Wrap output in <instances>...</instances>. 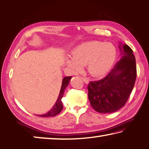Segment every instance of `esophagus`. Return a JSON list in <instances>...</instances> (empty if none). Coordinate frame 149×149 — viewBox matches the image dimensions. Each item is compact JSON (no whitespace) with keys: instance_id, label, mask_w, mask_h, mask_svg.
Returning <instances> with one entry per match:
<instances>
[{"instance_id":"1","label":"esophagus","mask_w":149,"mask_h":149,"mask_svg":"<svg viewBox=\"0 0 149 149\" xmlns=\"http://www.w3.org/2000/svg\"><path fill=\"white\" fill-rule=\"evenodd\" d=\"M81 79L83 80V81L85 82V83H88V82H89V81H88V78H86V77H81Z\"/></svg>"}]
</instances>
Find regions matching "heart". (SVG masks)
Here are the masks:
<instances>
[{"label": "heart", "mask_w": 149, "mask_h": 149, "mask_svg": "<svg viewBox=\"0 0 149 149\" xmlns=\"http://www.w3.org/2000/svg\"><path fill=\"white\" fill-rule=\"evenodd\" d=\"M116 57L114 45L99 41L85 42L75 47L72 58L66 63L75 72L81 66H86L87 72L93 76L99 77L109 71Z\"/></svg>", "instance_id": "heart-1"}]
</instances>
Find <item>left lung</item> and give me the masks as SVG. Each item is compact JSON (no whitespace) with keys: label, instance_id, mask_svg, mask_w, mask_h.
I'll list each match as a JSON object with an SVG mask.
<instances>
[{"label":"left lung","instance_id":"1","mask_svg":"<svg viewBox=\"0 0 149 149\" xmlns=\"http://www.w3.org/2000/svg\"><path fill=\"white\" fill-rule=\"evenodd\" d=\"M121 58L103 79L88 85L91 107L101 113H111L123 107L128 101L136 82L137 68L133 51L120 44Z\"/></svg>","mask_w":149,"mask_h":149}]
</instances>
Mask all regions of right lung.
Segmentation results:
<instances>
[{
	"mask_svg": "<svg viewBox=\"0 0 149 149\" xmlns=\"http://www.w3.org/2000/svg\"><path fill=\"white\" fill-rule=\"evenodd\" d=\"M71 78H72V76H67V77H65L63 78L58 98L57 99V100H56L55 104L54 105V106L53 107L52 109H51L47 113H46V114L43 115H38V116H39V117H54V116H56V115H58V113H60L62 110H63V104H62L61 99H62V98H63L64 91H65L66 86L69 84L70 80Z\"/></svg>",
	"mask_w": 149,
	"mask_h": 149,
	"instance_id": "obj_1",
	"label": "right lung"
}]
</instances>
